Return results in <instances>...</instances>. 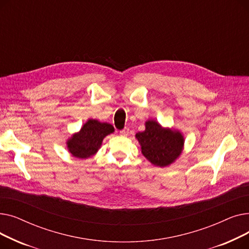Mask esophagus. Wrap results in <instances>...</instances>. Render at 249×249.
Masks as SVG:
<instances>
[{
    "instance_id": "1",
    "label": "esophagus",
    "mask_w": 249,
    "mask_h": 249,
    "mask_svg": "<svg viewBox=\"0 0 249 249\" xmlns=\"http://www.w3.org/2000/svg\"><path fill=\"white\" fill-rule=\"evenodd\" d=\"M128 134H129V128L128 127L123 128L121 131H120V135L121 136H128Z\"/></svg>"
}]
</instances>
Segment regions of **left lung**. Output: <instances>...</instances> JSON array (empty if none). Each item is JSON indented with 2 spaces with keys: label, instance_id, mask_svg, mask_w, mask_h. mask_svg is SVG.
Segmentation results:
<instances>
[{
  "label": "left lung",
  "instance_id": "1",
  "mask_svg": "<svg viewBox=\"0 0 249 249\" xmlns=\"http://www.w3.org/2000/svg\"><path fill=\"white\" fill-rule=\"evenodd\" d=\"M136 138L141 152L154 165L164 167L172 164L181 153L184 136L178 130L162 128L154 120L145 122V130L138 132Z\"/></svg>",
  "mask_w": 249,
  "mask_h": 249
}]
</instances>
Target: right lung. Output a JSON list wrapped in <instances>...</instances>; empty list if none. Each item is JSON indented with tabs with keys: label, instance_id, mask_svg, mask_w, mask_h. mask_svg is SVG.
I'll return each mask as SVG.
<instances>
[{
	"label": "right lung",
	"instance_id": "obj_1",
	"mask_svg": "<svg viewBox=\"0 0 249 249\" xmlns=\"http://www.w3.org/2000/svg\"><path fill=\"white\" fill-rule=\"evenodd\" d=\"M113 132L114 127L111 124L89 119L80 132L73 134L68 140V149L74 158L89 159L99 150L103 139Z\"/></svg>",
	"mask_w": 249,
	"mask_h": 249
}]
</instances>
